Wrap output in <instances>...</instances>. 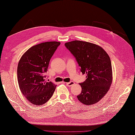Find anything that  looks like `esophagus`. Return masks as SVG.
Instances as JSON below:
<instances>
[{"label": "esophagus", "instance_id": "obj_1", "mask_svg": "<svg viewBox=\"0 0 135 135\" xmlns=\"http://www.w3.org/2000/svg\"><path fill=\"white\" fill-rule=\"evenodd\" d=\"M74 84H75V83L73 82H70L66 83V85H67L68 86H69V87H70V86H73V85H74Z\"/></svg>", "mask_w": 135, "mask_h": 135}]
</instances>
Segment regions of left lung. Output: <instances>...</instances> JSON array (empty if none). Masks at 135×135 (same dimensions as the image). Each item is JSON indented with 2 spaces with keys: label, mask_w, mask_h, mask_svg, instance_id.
Here are the masks:
<instances>
[{
  "label": "left lung",
  "mask_w": 135,
  "mask_h": 135,
  "mask_svg": "<svg viewBox=\"0 0 135 135\" xmlns=\"http://www.w3.org/2000/svg\"><path fill=\"white\" fill-rule=\"evenodd\" d=\"M77 61L86 79L79 83L78 100L86 105L95 104L105 96L112 82L111 61L103 48L91 43L74 40L65 44Z\"/></svg>",
  "instance_id": "left-lung-1"
}]
</instances>
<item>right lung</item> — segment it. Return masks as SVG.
<instances>
[{"mask_svg":"<svg viewBox=\"0 0 135 135\" xmlns=\"http://www.w3.org/2000/svg\"><path fill=\"white\" fill-rule=\"evenodd\" d=\"M58 42H47L33 46L25 52L17 66V80L22 93L30 103L45 104L51 98L56 86L46 79L50 59Z\"/></svg>","mask_w":135,"mask_h":135,"instance_id":"add662e5","label":"right lung"}]
</instances>
